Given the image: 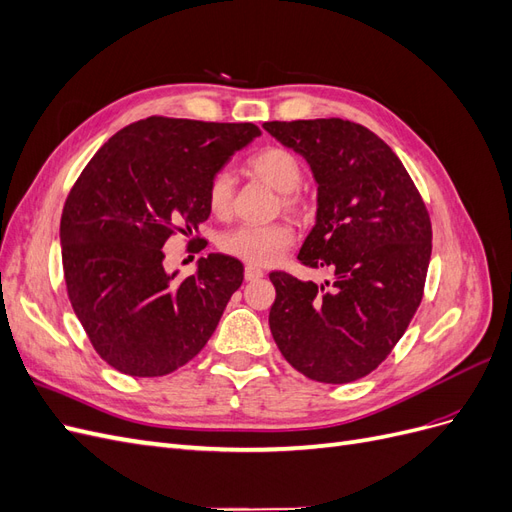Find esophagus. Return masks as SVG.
<instances>
[{
	"label": "esophagus",
	"instance_id": "esophagus-1",
	"mask_svg": "<svg viewBox=\"0 0 512 512\" xmlns=\"http://www.w3.org/2000/svg\"><path fill=\"white\" fill-rule=\"evenodd\" d=\"M262 275H265V273H262V269H258V267H252V265H247V267H245V280H247V282L260 280Z\"/></svg>",
	"mask_w": 512,
	"mask_h": 512
}]
</instances>
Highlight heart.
Here are the masks:
<instances>
[{"label":"heart","instance_id":"heart-1","mask_svg":"<svg viewBox=\"0 0 512 512\" xmlns=\"http://www.w3.org/2000/svg\"><path fill=\"white\" fill-rule=\"evenodd\" d=\"M247 168H250L252 175L282 194L284 211L299 215V218L312 213V200L299 188L303 181V162L297 153H292L286 147H265L247 160ZM207 203L215 215H228L232 205V175L228 170H220L211 177ZM290 243L292 230L288 224H241L224 232L220 239V247L226 254L258 267L273 265L288 250Z\"/></svg>","mask_w":512,"mask_h":512}]
</instances>
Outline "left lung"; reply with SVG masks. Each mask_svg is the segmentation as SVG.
I'll use <instances>...</instances> for the list:
<instances>
[{"mask_svg": "<svg viewBox=\"0 0 512 512\" xmlns=\"http://www.w3.org/2000/svg\"><path fill=\"white\" fill-rule=\"evenodd\" d=\"M297 151L318 185L316 224L299 260L322 284L273 271L269 327L284 359L316 382L374 371L421 305L431 222L408 170L374 132L344 119L262 123Z\"/></svg>", "mask_w": 512, "mask_h": 512, "instance_id": "1", "label": "left lung"}]
</instances>
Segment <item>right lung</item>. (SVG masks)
Masks as SVG:
<instances>
[{"label": "right lung", "instance_id": "obj_1", "mask_svg": "<svg viewBox=\"0 0 512 512\" xmlns=\"http://www.w3.org/2000/svg\"><path fill=\"white\" fill-rule=\"evenodd\" d=\"M256 136L254 123L147 117L108 138L76 179L59 226L68 297L91 346L121 374L166 376L218 327L241 262L209 254L177 280L162 247L175 232L194 237L211 213V177Z\"/></svg>", "mask_w": 512, "mask_h": 512}]
</instances>
